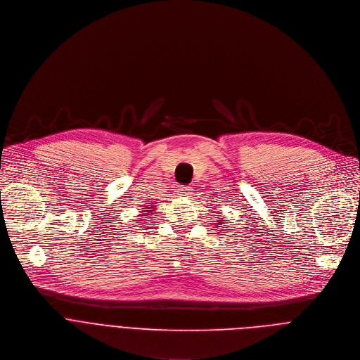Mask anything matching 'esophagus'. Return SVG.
<instances>
[{"label":"esophagus","instance_id":"obj_1","mask_svg":"<svg viewBox=\"0 0 360 360\" xmlns=\"http://www.w3.org/2000/svg\"><path fill=\"white\" fill-rule=\"evenodd\" d=\"M191 187L190 186H179V193H180V195H183V197H190V194H191Z\"/></svg>","mask_w":360,"mask_h":360}]
</instances>
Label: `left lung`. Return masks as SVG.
Masks as SVG:
<instances>
[{
	"label": "left lung",
	"instance_id": "left-lung-1",
	"mask_svg": "<svg viewBox=\"0 0 360 360\" xmlns=\"http://www.w3.org/2000/svg\"><path fill=\"white\" fill-rule=\"evenodd\" d=\"M219 214H220V212H219ZM223 221H224V220H223ZM215 223H219V221H215ZM219 227H220V226H219Z\"/></svg>",
	"mask_w": 360,
	"mask_h": 360
}]
</instances>
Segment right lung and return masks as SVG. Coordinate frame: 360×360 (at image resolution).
<instances>
[{"mask_svg":"<svg viewBox=\"0 0 360 360\" xmlns=\"http://www.w3.org/2000/svg\"><path fill=\"white\" fill-rule=\"evenodd\" d=\"M155 207V205H153ZM146 211H152V210H146Z\"/></svg>","mask_w":360,"mask_h":360,"instance_id":"right-lung-1","label":"right lung"}]
</instances>
